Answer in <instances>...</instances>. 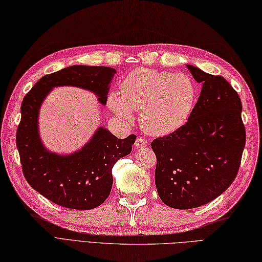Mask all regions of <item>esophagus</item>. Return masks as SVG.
<instances>
[{"mask_svg": "<svg viewBox=\"0 0 262 262\" xmlns=\"http://www.w3.org/2000/svg\"><path fill=\"white\" fill-rule=\"evenodd\" d=\"M149 144V142H148V140L146 139H144V138H138L137 139V141L135 142V146L136 148H144V146H146Z\"/></svg>", "mask_w": 262, "mask_h": 262, "instance_id": "1", "label": "esophagus"}]
</instances>
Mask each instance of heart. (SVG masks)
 Segmentation results:
<instances>
[{"label":"heart","mask_w":262,"mask_h":262,"mask_svg":"<svg viewBox=\"0 0 262 262\" xmlns=\"http://www.w3.org/2000/svg\"><path fill=\"white\" fill-rule=\"evenodd\" d=\"M196 86L189 75L139 68L121 82V91L111 92L110 109L118 117L132 121L140 112L145 132L167 136L187 122L195 103Z\"/></svg>","instance_id":"heart-1"}]
</instances>
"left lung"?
<instances>
[{
    "instance_id": "left-lung-1",
    "label": "left lung",
    "mask_w": 262,
    "mask_h": 262,
    "mask_svg": "<svg viewBox=\"0 0 262 262\" xmlns=\"http://www.w3.org/2000/svg\"><path fill=\"white\" fill-rule=\"evenodd\" d=\"M187 68L201 83L200 97L186 124L151 142L158 194L181 210L206 205L231 186L246 144L237 91L221 75Z\"/></svg>"
}]
</instances>
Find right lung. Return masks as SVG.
Listing matches in <instances>:
<instances>
[{"label": "right lung", "mask_w": 262, "mask_h": 262, "mask_svg": "<svg viewBox=\"0 0 262 262\" xmlns=\"http://www.w3.org/2000/svg\"><path fill=\"white\" fill-rule=\"evenodd\" d=\"M114 73L116 69L107 67H69L44 75L22 101L16 146L23 174L32 188L55 205L76 210L102 205L111 192L113 165L131 152L137 136L118 139L101 126L80 150L71 155H56L43 145L40 138L42 102L53 88L71 85L97 94L104 105Z\"/></svg>", "instance_id": "right-lung-1"}]
</instances>
